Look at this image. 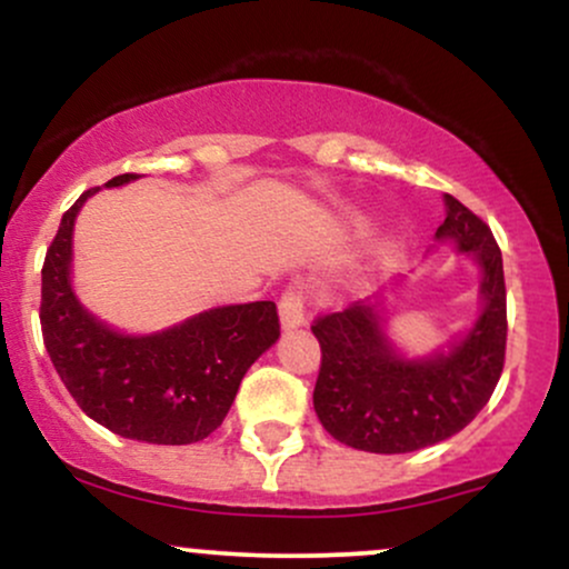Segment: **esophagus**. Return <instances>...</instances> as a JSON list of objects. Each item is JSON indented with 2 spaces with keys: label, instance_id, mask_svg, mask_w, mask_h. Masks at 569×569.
Returning <instances> with one entry per match:
<instances>
[{
  "label": "esophagus",
  "instance_id": "1",
  "mask_svg": "<svg viewBox=\"0 0 569 569\" xmlns=\"http://www.w3.org/2000/svg\"><path fill=\"white\" fill-rule=\"evenodd\" d=\"M278 312H280V326H283L286 331H293V329H299V326H305L307 318H305L302 291H297V289L286 291L278 302Z\"/></svg>",
  "mask_w": 569,
  "mask_h": 569
}]
</instances>
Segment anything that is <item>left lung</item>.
<instances>
[{"mask_svg":"<svg viewBox=\"0 0 569 569\" xmlns=\"http://www.w3.org/2000/svg\"><path fill=\"white\" fill-rule=\"evenodd\" d=\"M436 243H452L479 267V316L443 348L409 356L388 335L382 297L318 318L321 342L312 407L337 441L403 455L460 433L487 407L506 361V280L492 230L452 194Z\"/></svg>","mask_w":569,"mask_h":569,"instance_id":"obj_1","label":"left lung"}]
</instances>
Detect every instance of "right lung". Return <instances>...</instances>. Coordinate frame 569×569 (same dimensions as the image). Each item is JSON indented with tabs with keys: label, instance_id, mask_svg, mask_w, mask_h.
Wrapping results in <instances>:
<instances>
[{
	"label": "right lung",
	"instance_id": "right-lung-1",
	"mask_svg": "<svg viewBox=\"0 0 569 569\" xmlns=\"http://www.w3.org/2000/svg\"><path fill=\"white\" fill-rule=\"evenodd\" d=\"M122 173L103 187L136 181ZM88 189L63 213L42 267V321L50 361L98 426L147 443L202 441L221 426L251 363L280 337L276 302L221 305L152 335H126L93 316L71 283L74 221Z\"/></svg>",
	"mask_w": 569,
	"mask_h": 569
}]
</instances>
